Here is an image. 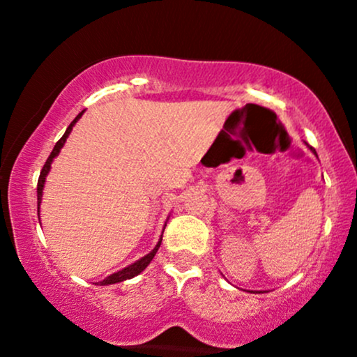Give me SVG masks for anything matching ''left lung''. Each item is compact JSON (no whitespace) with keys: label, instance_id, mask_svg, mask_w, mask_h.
<instances>
[{"label":"left lung","instance_id":"left-lung-1","mask_svg":"<svg viewBox=\"0 0 357 357\" xmlns=\"http://www.w3.org/2000/svg\"><path fill=\"white\" fill-rule=\"evenodd\" d=\"M305 146H307V147H309V149H310V151H312V154H315V155H317V153H315V149H314V147H310L309 144H307V142H305Z\"/></svg>","mask_w":357,"mask_h":357}]
</instances>
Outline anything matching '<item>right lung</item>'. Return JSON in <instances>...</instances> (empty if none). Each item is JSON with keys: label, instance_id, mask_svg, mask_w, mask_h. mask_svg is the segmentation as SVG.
I'll use <instances>...</instances> for the list:
<instances>
[{"label": "right lung", "instance_id": "right-lung-1", "mask_svg": "<svg viewBox=\"0 0 357 357\" xmlns=\"http://www.w3.org/2000/svg\"><path fill=\"white\" fill-rule=\"evenodd\" d=\"M82 114H84V110H82V112L79 114V116H77L75 119H73L72 124L67 127V130H65L63 136H61L60 141L56 142L55 147H53L52 154L48 155V159H47V162H45V166H43L42 173H40V178H38V186H36V196H38V216H40V203H42V198H43L45 181H47V176H48V173H50V169H52V162H53V159H55L56 155H59V153L61 151V147L65 146V142H67V137L70 136V132H72L73 126L77 124V121H79V119L82 117ZM167 220H169V218H167ZM167 220H166V223H167ZM165 227H166V225H165ZM161 241H162V236H161V238H159L158 243H155V247H154L153 250H151V252L147 253V255H144L142 258H139V260L134 261V264L127 265L126 268H122V270H119V272L112 273V275L105 277L104 280L97 282V285H112V284H119V282L129 280V278H134L136 275H139V273H141L142 270H144V268L147 267V265L151 264V260H153L155 253H158L159 247H161Z\"/></svg>", "mask_w": 357, "mask_h": 357}]
</instances>
